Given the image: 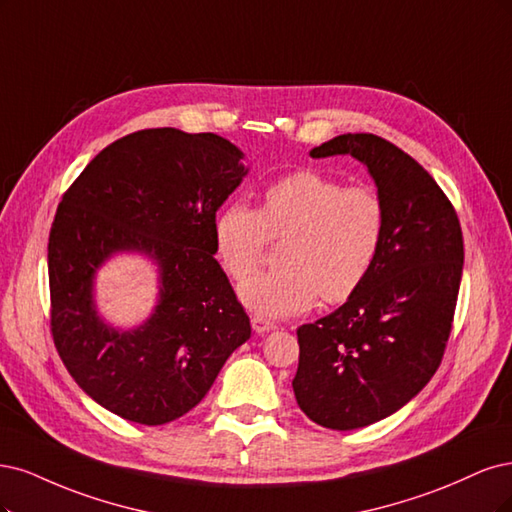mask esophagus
<instances>
[{
    "label": "esophagus",
    "instance_id": "1",
    "mask_svg": "<svg viewBox=\"0 0 512 512\" xmlns=\"http://www.w3.org/2000/svg\"><path fill=\"white\" fill-rule=\"evenodd\" d=\"M251 325H253V329H255V334H266V332H270V329L276 327L270 319L261 317V315H253V317H251Z\"/></svg>",
    "mask_w": 512,
    "mask_h": 512
}]
</instances>
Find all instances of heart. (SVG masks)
<instances>
[{"label":"heart","mask_w":512,"mask_h":512,"mask_svg":"<svg viewBox=\"0 0 512 512\" xmlns=\"http://www.w3.org/2000/svg\"><path fill=\"white\" fill-rule=\"evenodd\" d=\"M385 225V204L372 187H344L317 170H298L263 189L259 210L227 202L214 217L212 238L223 270L244 278L268 238L287 236L280 268L246 278L238 295L261 317H289L319 298H351L381 253Z\"/></svg>","instance_id":"b5f03b06"}]
</instances>
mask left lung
<instances>
[{
	"instance_id": "obj_1",
	"label": "left lung",
	"mask_w": 512,
	"mask_h": 512,
	"mask_svg": "<svg viewBox=\"0 0 512 512\" xmlns=\"http://www.w3.org/2000/svg\"><path fill=\"white\" fill-rule=\"evenodd\" d=\"M364 163L385 204L381 253L332 315L298 329L293 393L329 430H357L408 404L430 383L447 346L464 270V238L449 197L402 148L342 134L310 157Z\"/></svg>"
}]
</instances>
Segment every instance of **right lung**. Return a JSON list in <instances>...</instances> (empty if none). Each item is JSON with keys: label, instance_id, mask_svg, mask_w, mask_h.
<instances>
[{"label": "right lung", "instance_id": "right-lung-1", "mask_svg": "<svg viewBox=\"0 0 512 512\" xmlns=\"http://www.w3.org/2000/svg\"><path fill=\"white\" fill-rule=\"evenodd\" d=\"M217 134L142 129L106 146L65 191L48 236L51 332L78 387L142 425L170 423L202 402L251 321L214 259L217 210L249 168ZM117 252L160 272V300L142 326L106 324L94 274Z\"/></svg>", "mask_w": 512, "mask_h": 512}]
</instances>
